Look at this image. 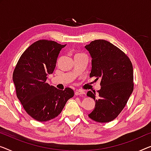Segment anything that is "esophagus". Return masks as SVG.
<instances>
[{
    "label": "esophagus",
    "instance_id": "esophagus-1",
    "mask_svg": "<svg viewBox=\"0 0 151 151\" xmlns=\"http://www.w3.org/2000/svg\"><path fill=\"white\" fill-rule=\"evenodd\" d=\"M76 96H80V95H85V92L83 90H76L75 92Z\"/></svg>",
    "mask_w": 151,
    "mask_h": 151
}]
</instances>
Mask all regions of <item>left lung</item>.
I'll return each instance as SVG.
<instances>
[{
  "label": "left lung",
  "mask_w": 151,
  "mask_h": 151,
  "mask_svg": "<svg viewBox=\"0 0 151 151\" xmlns=\"http://www.w3.org/2000/svg\"><path fill=\"white\" fill-rule=\"evenodd\" d=\"M85 48L91 56L89 76L101 78L98 93H87L96 100V108L88 116L96 122H110L121 113L133 91V66L123 51L107 40H95Z\"/></svg>",
  "instance_id": "1"
}]
</instances>
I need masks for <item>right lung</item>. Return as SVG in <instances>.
I'll list each match as a JSON object with an SVG mask.
<instances>
[{"label":"right lung","mask_w":151,"mask_h":151,"mask_svg":"<svg viewBox=\"0 0 151 151\" xmlns=\"http://www.w3.org/2000/svg\"><path fill=\"white\" fill-rule=\"evenodd\" d=\"M65 46L53 40H37L22 53L13 71L17 97L27 113L37 121L55 118L75 95L70 87L60 90L46 82Z\"/></svg>","instance_id":"add662e5"}]
</instances>
